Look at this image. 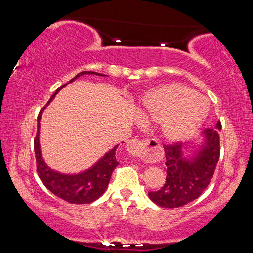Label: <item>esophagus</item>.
<instances>
[{
    "instance_id": "34e87169",
    "label": "esophagus",
    "mask_w": 253,
    "mask_h": 253,
    "mask_svg": "<svg viewBox=\"0 0 253 253\" xmlns=\"http://www.w3.org/2000/svg\"><path fill=\"white\" fill-rule=\"evenodd\" d=\"M127 151L131 156L144 158L146 161H154L158 155L160 145L156 139H130L127 143Z\"/></svg>"
}]
</instances>
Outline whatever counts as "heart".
Masks as SVG:
<instances>
[{
  "label": "heart",
  "mask_w": 253,
  "mask_h": 253,
  "mask_svg": "<svg viewBox=\"0 0 253 253\" xmlns=\"http://www.w3.org/2000/svg\"><path fill=\"white\" fill-rule=\"evenodd\" d=\"M144 116L164 123L163 134L169 140L191 135L205 118L207 105L190 88L169 84L149 93L143 101Z\"/></svg>",
  "instance_id": "1"
}]
</instances>
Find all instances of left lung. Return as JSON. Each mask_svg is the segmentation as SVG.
<instances>
[{
  "instance_id": "obj_1",
  "label": "left lung",
  "mask_w": 253,
  "mask_h": 253,
  "mask_svg": "<svg viewBox=\"0 0 253 253\" xmlns=\"http://www.w3.org/2000/svg\"><path fill=\"white\" fill-rule=\"evenodd\" d=\"M221 122L215 128H207V144L195 157L184 160L181 143L164 144L166 181L158 191L149 192V199L163 208H178L202 194L215 172L220 158Z\"/></svg>"
}]
</instances>
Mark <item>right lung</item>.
<instances>
[{
	"mask_svg": "<svg viewBox=\"0 0 253 253\" xmlns=\"http://www.w3.org/2000/svg\"><path fill=\"white\" fill-rule=\"evenodd\" d=\"M83 75H98L105 76L98 72L93 71H83L77 75L75 78H72L69 83L74 81L76 78ZM69 83L63 84L62 87L57 89L54 95L50 98V100L46 102V105L53 99L60 89L65 87ZM45 105V106H46ZM45 106L40 110L38 115V131L34 138V152H36V161H37V173L39 175L42 183L48 188L50 192H52L58 198L67 201L72 204H85L91 203L93 201L104 194L107 186L109 184V179L113 174V170L119 164L116 160V149L118 146L114 147L109 151L101 160L93 165L90 169L77 175H65L54 172L53 169L45 165L43 158L41 156L40 145H39V127H40V118L42 110L45 108Z\"/></svg>",
	"mask_w": 253,
	"mask_h": 253,
	"instance_id": "right-lung-1",
	"label": "right lung"
}]
</instances>
